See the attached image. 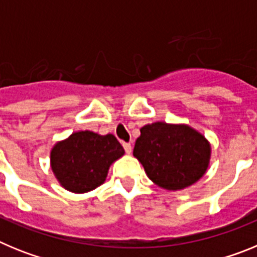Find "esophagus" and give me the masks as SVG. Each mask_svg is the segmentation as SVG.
I'll return each mask as SVG.
<instances>
[{"label": "esophagus", "mask_w": 257, "mask_h": 257, "mask_svg": "<svg viewBox=\"0 0 257 257\" xmlns=\"http://www.w3.org/2000/svg\"><path fill=\"white\" fill-rule=\"evenodd\" d=\"M123 148H124V151H126L127 154H130L131 152H133V145H131L130 143H123Z\"/></svg>", "instance_id": "1"}]
</instances>
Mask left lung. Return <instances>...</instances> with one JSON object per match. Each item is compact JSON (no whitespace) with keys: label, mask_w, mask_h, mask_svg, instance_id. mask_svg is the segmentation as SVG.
I'll return each mask as SVG.
<instances>
[{"label":"left lung","mask_w":257,"mask_h":257,"mask_svg":"<svg viewBox=\"0 0 257 257\" xmlns=\"http://www.w3.org/2000/svg\"><path fill=\"white\" fill-rule=\"evenodd\" d=\"M134 156L158 187L181 190L206 174L211 145L205 135L188 124L154 122L140 128Z\"/></svg>","instance_id":"obj_1"}]
</instances>
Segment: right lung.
<instances>
[{"instance_id":"obj_1","label":"right lung","mask_w":257,"mask_h":257,"mask_svg":"<svg viewBox=\"0 0 257 257\" xmlns=\"http://www.w3.org/2000/svg\"><path fill=\"white\" fill-rule=\"evenodd\" d=\"M123 154L124 149L112 134L77 131L52 147L50 165L64 189L87 193L100 187L110 165Z\"/></svg>"}]
</instances>
